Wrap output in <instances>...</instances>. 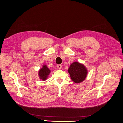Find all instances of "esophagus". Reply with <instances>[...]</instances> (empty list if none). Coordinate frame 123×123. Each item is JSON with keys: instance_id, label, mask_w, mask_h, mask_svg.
<instances>
[{"instance_id": "1", "label": "esophagus", "mask_w": 123, "mask_h": 123, "mask_svg": "<svg viewBox=\"0 0 123 123\" xmlns=\"http://www.w3.org/2000/svg\"><path fill=\"white\" fill-rule=\"evenodd\" d=\"M57 68H59V69H61V68H62V65H61V64H58V65H57Z\"/></svg>"}]
</instances>
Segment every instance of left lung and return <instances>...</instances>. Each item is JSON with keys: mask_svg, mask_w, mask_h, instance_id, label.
Returning <instances> with one entry per match:
<instances>
[{"mask_svg": "<svg viewBox=\"0 0 123 123\" xmlns=\"http://www.w3.org/2000/svg\"><path fill=\"white\" fill-rule=\"evenodd\" d=\"M71 79L75 83L83 82L86 78L87 70L83 64L77 62L73 63L68 69Z\"/></svg>", "mask_w": 123, "mask_h": 123, "instance_id": "8db88e82", "label": "left lung"}]
</instances>
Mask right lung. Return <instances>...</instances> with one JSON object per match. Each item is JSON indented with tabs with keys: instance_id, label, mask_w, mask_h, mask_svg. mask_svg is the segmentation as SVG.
<instances>
[{
	"instance_id": "add662e5",
	"label": "right lung",
	"mask_w": 123,
	"mask_h": 123,
	"mask_svg": "<svg viewBox=\"0 0 123 123\" xmlns=\"http://www.w3.org/2000/svg\"><path fill=\"white\" fill-rule=\"evenodd\" d=\"M50 72V71L46 65H43L42 68H40L39 71L38 75L39 76V78L43 81L46 80L47 79L48 75L49 74Z\"/></svg>"
}]
</instances>
